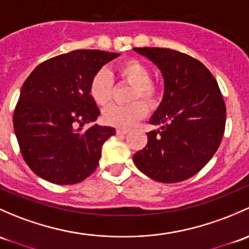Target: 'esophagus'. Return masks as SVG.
<instances>
[{"instance_id": "esophagus-1", "label": "esophagus", "mask_w": 249, "mask_h": 249, "mask_svg": "<svg viewBox=\"0 0 249 249\" xmlns=\"http://www.w3.org/2000/svg\"><path fill=\"white\" fill-rule=\"evenodd\" d=\"M117 135H119V136H124V135H126L127 132H129V130H124V129H117Z\"/></svg>"}]
</instances>
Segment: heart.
<instances>
[{
	"label": "heart",
	"mask_w": 249,
	"mask_h": 249,
	"mask_svg": "<svg viewBox=\"0 0 249 249\" xmlns=\"http://www.w3.org/2000/svg\"><path fill=\"white\" fill-rule=\"evenodd\" d=\"M117 77L132 85L129 105H112L103 113L105 124L118 129L127 130L146 114L149 107H156L162 98L159 83L150 78V69L137 58L125 59L116 67ZM88 91L91 100L98 106H106L113 93V81L106 70H99L90 78ZM143 100L145 104L139 99Z\"/></svg>",
	"instance_id": "heart-1"
}]
</instances>
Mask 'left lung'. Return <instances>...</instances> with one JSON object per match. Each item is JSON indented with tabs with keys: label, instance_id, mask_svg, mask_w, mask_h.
<instances>
[{
	"label": "left lung",
	"instance_id": "8db88e82",
	"mask_svg": "<svg viewBox=\"0 0 249 249\" xmlns=\"http://www.w3.org/2000/svg\"><path fill=\"white\" fill-rule=\"evenodd\" d=\"M161 70L164 95L146 133L145 148L133 155L141 172L166 184L193 177L210 161L226 127V104L208 68L186 53L164 48H135Z\"/></svg>",
	"mask_w": 249,
	"mask_h": 249
}]
</instances>
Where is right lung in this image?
Listing matches in <instances>:
<instances>
[{"label": "right lung", "instance_id": "add662e5", "mask_svg": "<svg viewBox=\"0 0 249 249\" xmlns=\"http://www.w3.org/2000/svg\"><path fill=\"white\" fill-rule=\"evenodd\" d=\"M119 53L74 50L43 62L23 82L13 124L21 154L38 177L57 185L81 182L96 169L101 146L116 133L94 125L99 117L90 78Z\"/></svg>", "mask_w": 249, "mask_h": 249}]
</instances>
